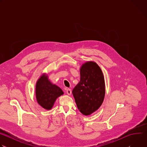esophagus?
Segmentation results:
<instances>
[{"label":"esophagus","instance_id":"1","mask_svg":"<svg viewBox=\"0 0 147 147\" xmlns=\"http://www.w3.org/2000/svg\"><path fill=\"white\" fill-rule=\"evenodd\" d=\"M66 92H67V95H70L71 94V91L69 88H67L66 89Z\"/></svg>","mask_w":147,"mask_h":147}]
</instances>
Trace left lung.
<instances>
[{"mask_svg": "<svg viewBox=\"0 0 147 147\" xmlns=\"http://www.w3.org/2000/svg\"><path fill=\"white\" fill-rule=\"evenodd\" d=\"M80 80L72 93L77 107L84 115L96 111L103 102L105 84L101 69L96 62L88 61L80 69Z\"/></svg>", "mask_w": 147, "mask_h": 147, "instance_id": "obj_1", "label": "left lung"}]
</instances>
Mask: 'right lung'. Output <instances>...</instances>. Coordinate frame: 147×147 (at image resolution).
<instances>
[{
  "mask_svg": "<svg viewBox=\"0 0 147 147\" xmlns=\"http://www.w3.org/2000/svg\"><path fill=\"white\" fill-rule=\"evenodd\" d=\"M63 94V91L59 87L50 81L46 73L42 74L36 82V101L42 108L46 110H51L57 98Z\"/></svg>",
  "mask_w": 147,
  "mask_h": 147,
  "instance_id": "right-lung-1",
  "label": "right lung"
}]
</instances>
